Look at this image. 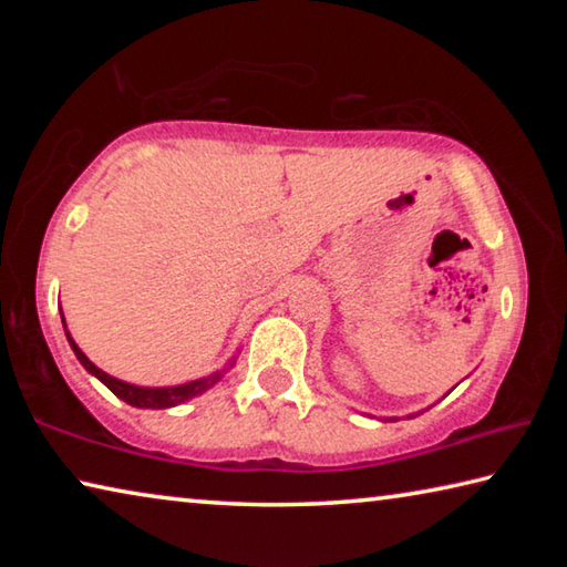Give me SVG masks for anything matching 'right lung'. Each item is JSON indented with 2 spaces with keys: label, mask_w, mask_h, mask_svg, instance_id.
I'll return each instance as SVG.
<instances>
[{
  "label": "right lung",
  "mask_w": 567,
  "mask_h": 567,
  "mask_svg": "<svg viewBox=\"0 0 567 567\" xmlns=\"http://www.w3.org/2000/svg\"><path fill=\"white\" fill-rule=\"evenodd\" d=\"M64 322V320H62ZM66 340H70L72 350L76 354V360H80L84 368H87L94 378L102 380L104 385H107L114 395L120 400L127 402V405L134 408H152V410H162V408H172V405H179V402H185L189 398L199 395V392H205L215 385V382L223 378V372H215V375L203 378V380H195V382H185V385H177V388H137V385H130V382H122L117 378L107 375V372H102L97 364H92L87 360V354H84L80 348H76L74 340L70 338V332H66Z\"/></svg>",
  "instance_id": "right-lung-1"
}]
</instances>
